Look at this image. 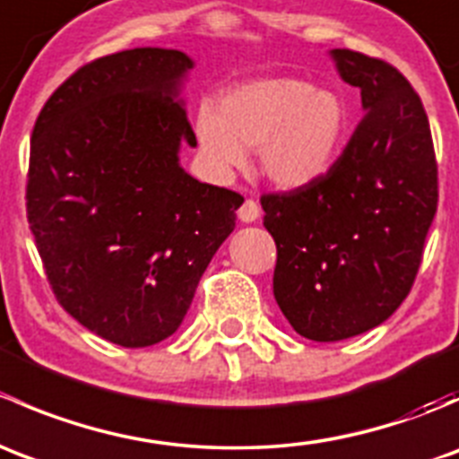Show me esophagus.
<instances>
[{
    "label": "esophagus",
    "instance_id": "obj_1",
    "mask_svg": "<svg viewBox=\"0 0 459 459\" xmlns=\"http://www.w3.org/2000/svg\"><path fill=\"white\" fill-rule=\"evenodd\" d=\"M238 217H239V221H244V224H253V221H255L257 217H259L257 202L255 200H247V202H244L242 206H239Z\"/></svg>",
    "mask_w": 459,
    "mask_h": 459
}]
</instances>
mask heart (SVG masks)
<instances>
[{
  "mask_svg": "<svg viewBox=\"0 0 459 459\" xmlns=\"http://www.w3.org/2000/svg\"><path fill=\"white\" fill-rule=\"evenodd\" d=\"M349 131V106L333 88L298 77H259L221 92L197 110L200 148L220 175L247 164L257 148L259 170L280 188H304L331 170Z\"/></svg>",
  "mask_w": 459,
  "mask_h": 459,
  "instance_id": "obj_1",
  "label": "heart"
}]
</instances>
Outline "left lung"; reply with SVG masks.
Instances as JSON below:
<instances>
[{
    "instance_id": "left-lung-1",
    "label": "left lung",
    "mask_w": 459,
    "mask_h": 459,
    "mask_svg": "<svg viewBox=\"0 0 459 459\" xmlns=\"http://www.w3.org/2000/svg\"><path fill=\"white\" fill-rule=\"evenodd\" d=\"M337 73L364 117L324 178L262 197L277 247L273 295L290 326L340 342L386 322L413 286L437 211L429 117L397 68L346 48Z\"/></svg>"
}]
</instances>
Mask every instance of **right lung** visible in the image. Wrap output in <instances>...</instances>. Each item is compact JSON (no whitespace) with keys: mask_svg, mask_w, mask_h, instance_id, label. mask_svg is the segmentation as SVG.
Returning a JSON list of instances; mask_svg holds the SVG:
<instances>
[{"mask_svg":"<svg viewBox=\"0 0 459 459\" xmlns=\"http://www.w3.org/2000/svg\"><path fill=\"white\" fill-rule=\"evenodd\" d=\"M182 50L133 48L82 66L30 137L26 211L64 311L113 344L173 335L244 197L179 164L197 146Z\"/></svg>","mask_w":459,"mask_h":459,"instance_id":"1","label":"right lung"}]
</instances>
